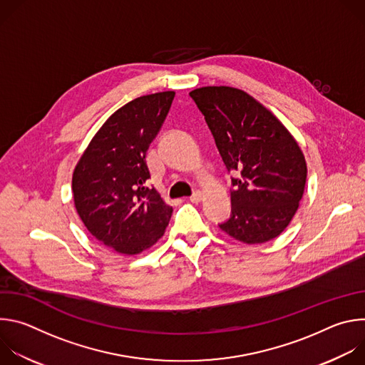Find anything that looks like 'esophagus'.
Listing matches in <instances>:
<instances>
[{
	"label": "esophagus",
	"mask_w": 365,
	"mask_h": 365,
	"mask_svg": "<svg viewBox=\"0 0 365 365\" xmlns=\"http://www.w3.org/2000/svg\"><path fill=\"white\" fill-rule=\"evenodd\" d=\"M189 200H190L192 203H199V202L202 200V192H199V190L195 192V193L189 197Z\"/></svg>",
	"instance_id": "obj_1"
}]
</instances>
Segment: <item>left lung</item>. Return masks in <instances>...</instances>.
Here are the masks:
<instances>
[{
	"mask_svg": "<svg viewBox=\"0 0 365 365\" xmlns=\"http://www.w3.org/2000/svg\"><path fill=\"white\" fill-rule=\"evenodd\" d=\"M205 115L231 178V218L220 224L230 237L263 244L279 237L304 192V155L289 130L247 92L203 86L189 92Z\"/></svg>",
	"mask_w": 365,
	"mask_h": 365,
	"instance_id": "8db88e82",
	"label": "left lung"
}]
</instances>
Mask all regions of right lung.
Instances as JSON below:
<instances>
[{"instance_id": "1", "label": "right lung", "mask_w": 365, "mask_h": 365, "mask_svg": "<svg viewBox=\"0 0 365 365\" xmlns=\"http://www.w3.org/2000/svg\"><path fill=\"white\" fill-rule=\"evenodd\" d=\"M173 98L166 91L125 103L98 130L73 170L78 215L98 241L120 254L150 248L169 225L173 207L147 187L145 154Z\"/></svg>"}]
</instances>
